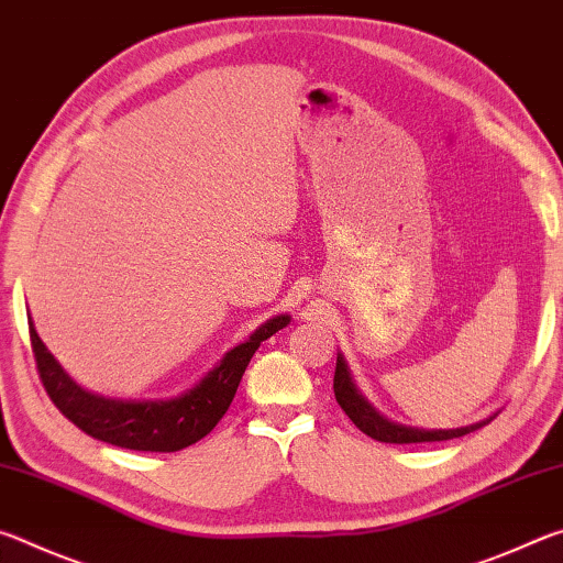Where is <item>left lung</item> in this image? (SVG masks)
<instances>
[{"instance_id":"8db88e82","label":"left lung","mask_w":563,"mask_h":563,"mask_svg":"<svg viewBox=\"0 0 563 563\" xmlns=\"http://www.w3.org/2000/svg\"><path fill=\"white\" fill-rule=\"evenodd\" d=\"M335 399L338 405L345 409V415L355 422L360 432H365L367 437H373L377 442H389V444H417V442H444V440H454V437H464L479 427L489 424L497 412L489 415L482 422L466 424V427H456V430H419V427H407L393 422L385 415H379V409L369 405V399L360 393L355 379H352V373L345 362V355L338 352V367H335Z\"/></svg>"}]
</instances>
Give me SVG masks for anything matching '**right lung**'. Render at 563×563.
Returning <instances> with one entry per match:
<instances>
[{
  "mask_svg": "<svg viewBox=\"0 0 563 563\" xmlns=\"http://www.w3.org/2000/svg\"><path fill=\"white\" fill-rule=\"evenodd\" d=\"M285 325H290L288 312L265 320L245 342L228 350L221 362H216V367L208 369L194 387L176 397L117 399L89 393L76 383L59 365V360L46 350L30 316L36 367H40L46 395L59 407V412L93 440L136 452H178L203 440L231 407L255 350Z\"/></svg>",
  "mask_w": 563,
  "mask_h": 563,
  "instance_id": "add662e5",
  "label": "right lung"
}]
</instances>
